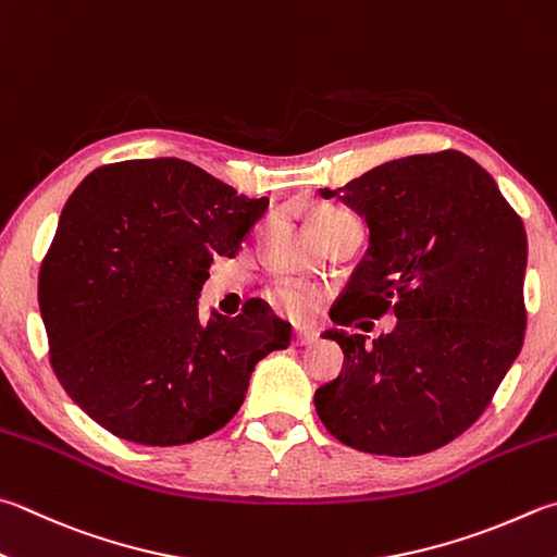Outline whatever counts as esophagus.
<instances>
[{"label": "esophagus", "mask_w": 557, "mask_h": 557, "mask_svg": "<svg viewBox=\"0 0 557 557\" xmlns=\"http://www.w3.org/2000/svg\"><path fill=\"white\" fill-rule=\"evenodd\" d=\"M318 339H320V334L314 330H302L300 327V330L293 332V342H296L298 346H308V344H314Z\"/></svg>", "instance_id": "obj_1"}]
</instances>
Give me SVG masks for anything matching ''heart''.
Listing matches in <instances>:
<instances>
[{
  "instance_id": "1",
  "label": "heart",
  "mask_w": 557,
  "mask_h": 557,
  "mask_svg": "<svg viewBox=\"0 0 557 557\" xmlns=\"http://www.w3.org/2000/svg\"><path fill=\"white\" fill-rule=\"evenodd\" d=\"M349 213L339 211V208H320V211L312 213V225L314 230H320L324 225L334 223V220L346 218ZM269 300L274 302V306L283 312L293 314V318H302L312 306V296L310 293L298 286V283H290V281H278L274 286L269 288Z\"/></svg>"
}]
</instances>
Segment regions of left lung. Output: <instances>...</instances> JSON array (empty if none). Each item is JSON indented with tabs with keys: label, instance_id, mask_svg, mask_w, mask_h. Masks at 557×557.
Wrapping results in <instances>:
<instances>
[{
	"label": "left lung",
	"instance_id": "left-lung-1",
	"mask_svg": "<svg viewBox=\"0 0 557 557\" xmlns=\"http://www.w3.org/2000/svg\"><path fill=\"white\" fill-rule=\"evenodd\" d=\"M320 196L363 215L371 245L330 310L339 330L322 334L339 342L344 369L314 391L318 417L363 454L442 448L478 422L521 351V218L458 150L385 162ZM387 311L396 330L373 345L343 330Z\"/></svg>",
	"mask_w": 557,
	"mask_h": 557
}]
</instances>
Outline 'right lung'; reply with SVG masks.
I'll return each mask as SVG.
<instances>
[{"instance_id":"add662e5","label":"right lung","mask_w":557,"mask_h":557,"mask_svg":"<svg viewBox=\"0 0 557 557\" xmlns=\"http://www.w3.org/2000/svg\"><path fill=\"white\" fill-rule=\"evenodd\" d=\"M269 201L174 157L94 170L62 208L38 274V306L60 385L94 422L143 446L223 429L259 359L290 324L249 300L198 318L213 257H235Z\"/></svg>"}]
</instances>
